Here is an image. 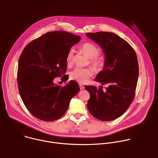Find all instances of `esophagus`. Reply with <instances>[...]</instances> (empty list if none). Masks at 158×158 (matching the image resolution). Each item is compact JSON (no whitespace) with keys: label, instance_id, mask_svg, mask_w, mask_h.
Here are the masks:
<instances>
[{"label":"esophagus","instance_id":"1","mask_svg":"<svg viewBox=\"0 0 158 158\" xmlns=\"http://www.w3.org/2000/svg\"><path fill=\"white\" fill-rule=\"evenodd\" d=\"M79 87H80L81 90H82V89H84V86L82 84H79Z\"/></svg>","mask_w":158,"mask_h":158}]
</instances>
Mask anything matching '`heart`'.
<instances>
[{
  "instance_id": "b5f03b06",
  "label": "heart",
  "mask_w": 158,
  "mask_h": 158,
  "mask_svg": "<svg viewBox=\"0 0 158 158\" xmlns=\"http://www.w3.org/2000/svg\"><path fill=\"white\" fill-rule=\"evenodd\" d=\"M83 54L90 59V63L96 71H101L105 65V59L103 57L99 56L100 49L91 42H85L80 47ZM74 51L71 49L66 55V62L69 65L73 59ZM94 71L91 68H76L70 73V77L73 80L79 82L85 83L88 79L93 76Z\"/></svg>"
}]
</instances>
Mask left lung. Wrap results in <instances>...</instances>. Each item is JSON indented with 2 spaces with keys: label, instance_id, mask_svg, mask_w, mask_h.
<instances>
[{
  "label": "left lung",
  "instance_id": "1",
  "mask_svg": "<svg viewBox=\"0 0 158 158\" xmlns=\"http://www.w3.org/2000/svg\"><path fill=\"white\" fill-rule=\"evenodd\" d=\"M86 36L99 45L106 57L104 69L94 79L102 85L85 86L90 94L88 110L101 121L114 120L127 110L135 96L139 76L136 52L114 33L89 32ZM103 85H106L104 89Z\"/></svg>",
  "mask_w": 158,
  "mask_h": 158
}]
</instances>
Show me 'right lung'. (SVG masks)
I'll return each instance as SVG.
<instances>
[{"instance_id": "1", "label": "right lung", "mask_w": 158, "mask_h": 158, "mask_svg": "<svg viewBox=\"0 0 158 158\" xmlns=\"http://www.w3.org/2000/svg\"><path fill=\"white\" fill-rule=\"evenodd\" d=\"M81 39L68 32H50L31 41L22 51L18 63V89L26 108L35 118L44 121L59 119L79 91L74 81L61 87L53 80L65 73L67 53ZM67 77L64 75L62 79Z\"/></svg>"}]
</instances>
